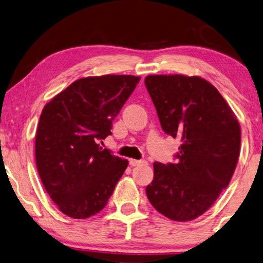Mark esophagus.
I'll return each instance as SVG.
<instances>
[{"label":"esophagus","mask_w":263,"mask_h":263,"mask_svg":"<svg viewBox=\"0 0 263 263\" xmlns=\"http://www.w3.org/2000/svg\"><path fill=\"white\" fill-rule=\"evenodd\" d=\"M128 162H130L131 166H139V165L146 164V161L145 160H137V159H130L128 160Z\"/></svg>","instance_id":"obj_1"}]
</instances>
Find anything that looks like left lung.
<instances>
[{
	"instance_id": "left-lung-1",
	"label": "left lung",
	"mask_w": 263,
	"mask_h": 263,
	"mask_svg": "<svg viewBox=\"0 0 263 263\" xmlns=\"http://www.w3.org/2000/svg\"><path fill=\"white\" fill-rule=\"evenodd\" d=\"M145 85L162 130L181 141L177 164H153L146 195L166 218L191 221L231 181L240 154L239 120L216 87L199 76L149 74Z\"/></svg>"
}]
</instances>
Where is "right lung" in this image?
I'll return each mask as SVG.
<instances>
[{
	"label": "right lung",
	"mask_w": 263,
	"mask_h": 263,
	"mask_svg": "<svg viewBox=\"0 0 263 263\" xmlns=\"http://www.w3.org/2000/svg\"><path fill=\"white\" fill-rule=\"evenodd\" d=\"M140 81L131 74L84 77L45 104L35 136L37 171L58 210L73 219L101 212L128 161L97 144Z\"/></svg>",
	"instance_id": "obj_1"
}]
</instances>
